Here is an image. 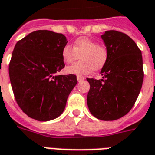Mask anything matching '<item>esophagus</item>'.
I'll return each instance as SVG.
<instances>
[{
    "instance_id": "obj_1",
    "label": "esophagus",
    "mask_w": 155,
    "mask_h": 155,
    "mask_svg": "<svg viewBox=\"0 0 155 155\" xmlns=\"http://www.w3.org/2000/svg\"><path fill=\"white\" fill-rule=\"evenodd\" d=\"M84 80V77H83V76H79V75L77 76L78 82H81V81H83Z\"/></svg>"
}]
</instances>
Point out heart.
<instances>
[{
  "mask_svg": "<svg viewBox=\"0 0 155 155\" xmlns=\"http://www.w3.org/2000/svg\"><path fill=\"white\" fill-rule=\"evenodd\" d=\"M61 56L67 64L80 58V62L65 69L67 74L80 76L89 74L92 70L101 69L107 60L108 52L106 48L99 45L97 41L88 37H80L75 40L72 47L65 45Z\"/></svg>",
  "mask_w": 155,
  "mask_h": 155,
  "instance_id": "heart-1",
  "label": "heart"
}]
</instances>
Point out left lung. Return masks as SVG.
<instances>
[{"label":"left lung","instance_id":"left-lung-1","mask_svg":"<svg viewBox=\"0 0 155 155\" xmlns=\"http://www.w3.org/2000/svg\"><path fill=\"white\" fill-rule=\"evenodd\" d=\"M108 52L101 80L90 84L87 103L92 115L104 121L120 119L130 110L143 85V56L127 34L110 30L101 36Z\"/></svg>","mask_w":155,"mask_h":155}]
</instances>
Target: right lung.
Returning <instances> with one entry per match:
<instances>
[{"mask_svg":"<svg viewBox=\"0 0 155 155\" xmlns=\"http://www.w3.org/2000/svg\"><path fill=\"white\" fill-rule=\"evenodd\" d=\"M61 33L38 30L16 43L8 67L15 99L28 116L49 121L62 114L77 84L76 75H56L64 68L61 52L67 45Z\"/></svg>","mask_w":155,"mask_h":155,"instance_id":"add662e5","label":"right lung"}]
</instances>
